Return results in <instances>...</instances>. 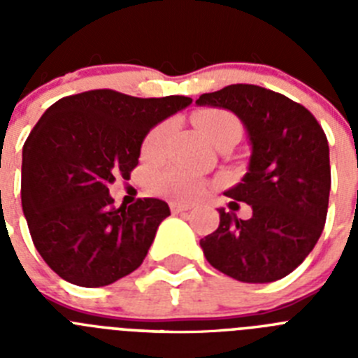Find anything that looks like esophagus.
Wrapping results in <instances>:
<instances>
[{"label":"esophagus","mask_w":358,"mask_h":358,"mask_svg":"<svg viewBox=\"0 0 358 358\" xmlns=\"http://www.w3.org/2000/svg\"><path fill=\"white\" fill-rule=\"evenodd\" d=\"M170 210H172L173 215H179L192 210V206H189V204H182V202H170Z\"/></svg>","instance_id":"obj_1"}]
</instances>
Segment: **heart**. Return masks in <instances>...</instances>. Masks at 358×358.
<instances>
[{
  "label": "heart",
  "mask_w": 358,
  "mask_h": 358,
  "mask_svg": "<svg viewBox=\"0 0 358 358\" xmlns=\"http://www.w3.org/2000/svg\"><path fill=\"white\" fill-rule=\"evenodd\" d=\"M194 122L211 143H217L229 134L240 136V123L235 116L222 109H204L195 113ZM172 122H163L145 136L141 154L145 159H159L169 143ZM154 186L159 194L172 199H195L206 192L208 182L202 177L181 169H170L161 172L154 179Z\"/></svg>",
  "instance_id": "heart-1"
}]
</instances>
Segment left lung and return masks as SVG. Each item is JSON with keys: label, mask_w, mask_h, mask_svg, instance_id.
Masks as SVG:
<instances>
[{"label": "left lung", "mask_w": 358, "mask_h": 358, "mask_svg": "<svg viewBox=\"0 0 358 358\" xmlns=\"http://www.w3.org/2000/svg\"><path fill=\"white\" fill-rule=\"evenodd\" d=\"M195 103L231 110L251 143L248 173L226 195L249 204L252 215L242 220L220 208L217 231L201 240L206 260L243 283L285 278L327 222L331 176L324 131L308 109L260 85H227Z\"/></svg>", "instance_id": "left-lung-1"}]
</instances>
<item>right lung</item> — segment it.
<instances>
[{"label": "right lung", "mask_w": 358, "mask_h": 358, "mask_svg": "<svg viewBox=\"0 0 358 358\" xmlns=\"http://www.w3.org/2000/svg\"><path fill=\"white\" fill-rule=\"evenodd\" d=\"M192 98H136L94 90L46 109L23 147L21 202L34 245L62 280L106 287L143 264L159 224V199L115 206L109 185L127 179L152 127Z\"/></svg>", "instance_id": "obj_1"}]
</instances>
